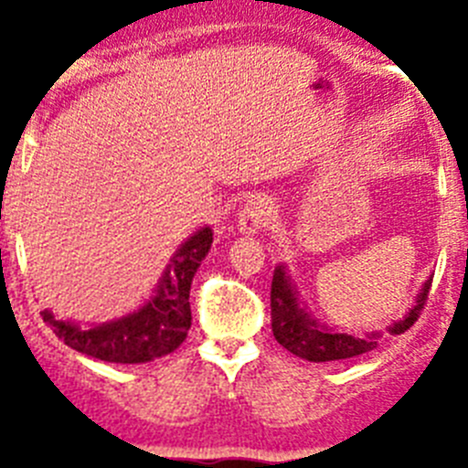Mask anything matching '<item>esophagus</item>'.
<instances>
[{
    "instance_id": "obj_1",
    "label": "esophagus",
    "mask_w": 468,
    "mask_h": 468,
    "mask_svg": "<svg viewBox=\"0 0 468 468\" xmlns=\"http://www.w3.org/2000/svg\"><path fill=\"white\" fill-rule=\"evenodd\" d=\"M270 210L271 208L267 198L262 197L250 198V201L239 210V220H237L239 231H243V234H258V231L267 225V220H270Z\"/></svg>"
}]
</instances>
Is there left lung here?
<instances>
[{
    "instance_id": "8db88e82",
    "label": "left lung",
    "mask_w": 468,
    "mask_h": 468,
    "mask_svg": "<svg viewBox=\"0 0 468 468\" xmlns=\"http://www.w3.org/2000/svg\"><path fill=\"white\" fill-rule=\"evenodd\" d=\"M429 288H431V279L421 285L417 302L412 309L405 314L400 321L394 325H388V333L400 335L410 328L420 318L421 309L427 304ZM271 330L281 346L295 354V356L304 358V361L325 363V361H345V358L361 356L378 346V333L366 335V337H354L346 333H335L328 325H321L312 314L304 312L297 302L295 285L291 283V276L285 271V267H276L274 279H271Z\"/></svg>"
}]
</instances>
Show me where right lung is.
<instances>
[{
    "mask_svg": "<svg viewBox=\"0 0 468 468\" xmlns=\"http://www.w3.org/2000/svg\"><path fill=\"white\" fill-rule=\"evenodd\" d=\"M210 243V227L189 237L173 255L154 295L138 312L126 314L117 321L81 328L72 321H58L48 309H44L41 316L65 345L86 356L107 363H147L166 356L187 337L192 325L189 288L198 264L208 255Z\"/></svg>",
    "mask_w": 468,
    "mask_h": 468,
    "instance_id": "add662e5",
    "label": "right lung"
}]
</instances>
